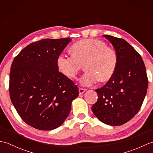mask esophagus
I'll return each mask as SVG.
<instances>
[{
	"mask_svg": "<svg viewBox=\"0 0 153 153\" xmlns=\"http://www.w3.org/2000/svg\"><path fill=\"white\" fill-rule=\"evenodd\" d=\"M86 89H83V88H79V95H82V94L85 92Z\"/></svg>",
	"mask_w": 153,
	"mask_h": 153,
	"instance_id": "1",
	"label": "esophagus"
}]
</instances>
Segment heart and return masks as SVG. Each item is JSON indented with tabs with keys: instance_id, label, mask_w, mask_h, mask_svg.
<instances>
[{
	"instance_id": "b5f03b06",
	"label": "heart",
	"mask_w": 153,
	"mask_h": 153,
	"mask_svg": "<svg viewBox=\"0 0 153 153\" xmlns=\"http://www.w3.org/2000/svg\"><path fill=\"white\" fill-rule=\"evenodd\" d=\"M71 56L60 54L57 58L58 69L69 78H75L85 67L86 72L79 79L83 86H91L97 81L107 82L114 75L118 58L112 47L98 39L77 42L70 48Z\"/></svg>"
}]
</instances>
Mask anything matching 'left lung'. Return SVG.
<instances>
[{
	"mask_svg": "<svg viewBox=\"0 0 153 153\" xmlns=\"http://www.w3.org/2000/svg\"><path fill=\"white\" fill-rule=\"evenodd\" d=\"M118 54V67L113 77L95 90L98 100L92 111L109 126L128 122L140 110L147 94L148 78L145 64L135 48L123 39L104 35Z\"/></svg>",
	"mask_w": 153,
	"mask_h": 153,
	"instance_id": "left-lung-1",
	"label": "left lung"
}]
</instances>
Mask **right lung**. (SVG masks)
<instances>
[{
  "mask_svg": "<svg viewBox=\"0 0 153 153\" xmlns=\"http://www.w3.org/2000/svg\"><path fill=\"white\" fill-rule=\"evenodd\" d=\"M70 38L45 39L30 44L12 62L9 91L13 105L28 125L52 130L69 115L78 87L58 71L57 58Z\"/></svg>",
  "mask_w": 153,
  "mask_h": 153,
  "instance_id": "add662e5",
  "label": "right lung"
}]
</instances>
